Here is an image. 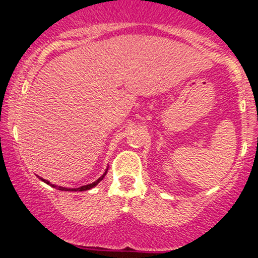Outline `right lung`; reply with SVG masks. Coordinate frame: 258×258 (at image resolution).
Listing matches in <instances>:
<instances>
[{"label": "right lung", "instance_id": "add662e5", "mask_svg": "<svg viewBox=\"0 0 258 258\" xmlns=\"http://www.w3.org/2000/svg\"><path fill=\"white\" fill-rule=\"evenodd\" d=\"M106 172H108V168H106V170H105V172L103 173L102 176H100L98 179H97V180H94L93 183H90V184H87V185H82V186H80V188H65V186H57V185L52 184V183H49L48 180H47V179H43V178H41V177H40V179L42 180V182L47 183V184H49V185H51V186H53V188H57L58 190H61V191H85V190H90V189L93 188V186H96L97 184H98V183L100 182V180H102L103 178H104V176H105V174H106Z\"/></svg>", "mask_w": 258, "mask_h": 258}]
</instances>
